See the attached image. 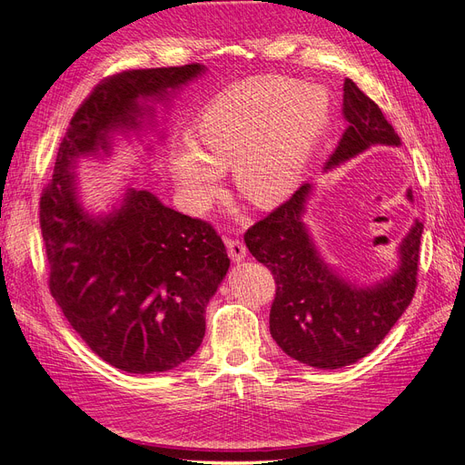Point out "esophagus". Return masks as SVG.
<instances>
[{
  "instance_id": "esophagus-1",
  "label": "esophagus",
  "mask_w": 465,
  "mask_h": 465,
  "mask_svg": "<svg viewBox=\"0 0 465 465\" xmlns=\"http://www.w3.org/2000/svg\"><path fill=\"white\" fill-rule=\"evenodd\" d=\"M224 244H227V252H229L231 260L241 262L246 258V246L242 241H238V238H227Z\"/></svg>"
}]
</instances>
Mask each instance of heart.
<instances>
[{"mask_svg":"<svg viewBox=\"0 0 465 465\" xmlns=\"http://www.w3.org/2000/svg\"><path fill=\"white\" fill-rule=\"evenodd\" d=\"M330 101L318 85L258 77L217 96L195 124V145L173 151L178 188L203 213L234 166L236 188L256 205H272L297 186L328 122Z\"/></svg>","mask_w":465,"mask_h":465,"instance_id":"1","label":"heart"}]
</instances>
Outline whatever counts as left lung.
<instances>
[{
    "instance_id": "left-lung-1",
    "label": "left lung",
    "mask_w": 465,
    "mask_h": 465,
    "mask_svg": "<svg viewBox=\"0 0 465 465\" xmlns=\"http://www.w3.org/2000/svg\"><path fill=\"white\" fill-rule=\"evenodd\" d=\"M343 116L349 122L328 166L371 145H400V135L382 110L353 81L343 83ZM311 184H302L244 234V242L275 279L270 331L277 345L299 362L333 371L367 357L380 345L417 289L423 223L415 221L400 246L398 272L382 283L357 289L337 277L320 258L302 223ZM407 198L413 200L411 190Z\"/></svg>"
}]
</instances>
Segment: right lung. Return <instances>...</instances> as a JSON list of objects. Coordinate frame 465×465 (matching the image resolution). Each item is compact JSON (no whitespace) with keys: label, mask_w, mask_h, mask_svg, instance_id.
<instances>
[{"label":"right lung","mask_w":465,"mask_h":465,"mask_svg":"<svg viewBox=\"0 0 465 465\" xmlns=\"http://www.w3.org/2000/svg\"><path fill=\"white\" fill-rule=\"evenodd\" d=\"M203 65L128 69L104 77L79 104L40 195L48 287L81 340L132 374L171 371L203 341L205 306L231 260L213 224L130 190L122 207L91 219L69 168L81 154H108V134L137 130L139 98L198 77Z\"/></svg>","instance_id":"add662e5"}]
</instances>
